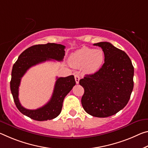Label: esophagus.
<instances>
[{"mask_svg": "<svg viewBox=\"0 0 148 148\" xmlns=\"http://www.w3.org/2000/svg\"><path fill=\"white\" fill-rule=\"evenodd\" d=\"M74 78H75V81H76V83L78 84L79 83V79H80V77H79V75L78 74H76L74 75Z\"/></svg>", "mask_w": 148, "mask_h": 148, "instance_id": "34e87169", "label": "esophagus"}]
</instances>
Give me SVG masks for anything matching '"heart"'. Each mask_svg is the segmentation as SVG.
Instances as JSON below:
<instances>
[{
    "instance_id": "b5f03b06",
    "label": "heart",
    "mask_w": 148,
    "mask_h": 148,
    "mask_svg": "<svg viewBox=\"0 0 148 148\" xmlns=\"http://www.w3.org/2000/svg\"><path fill=\"white\" fill-rule=\"evenodd\" d=\"M104 58V53L101 49L84 47L70 55V64L74 67H84L86 73L93 74L101 67Z\"/></svg>"
}]
</instances>
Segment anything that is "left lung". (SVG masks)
Listing matches in <instances>:
<instances>
[{
    "mask_svg": "<svg viewBox=\"0 0 148 148\" xmlns=\"http://www.w3.org/2000/svg\"><path fill=\"white\" fill-rule=\"evenodd\" d=\"M102 49L105 62L95 73L79 80L84 89L82 105L90 115L105 118L127 105L134 87V66L125 51L109 42L93 44Z\"/></svg>",
    "mask_w": 148,
    "mask_h": 148,
    "instance_id": "1",
    "label": "left lung"
}]
</instances>
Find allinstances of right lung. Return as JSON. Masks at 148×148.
Returning <instances> with one entry per match:
<instances>
[{
  "label": "right lung",
  "instance_id": "add662e5",
  "mask_svg": "<svg viewBox=\"0 0 148 148\" xmlns=\"http://www.w3.org/2000/svg\"><path fill=\"white\" fill-rule=\"evenodd\" d=\"M64 49L65 46L56 43L32 46L20 54L13 65L10 90L16 107L23 114L38 121L51 120L59 115L64 97L76 84L73 75L57 78L51 99L39 109L30 110L22 107L18 98V91L21 79L29 68L51 59L62 61L65 55Z\"/></svg>",
  "mask_w": 148,
  "mask_h": 148
}]
</instances>
